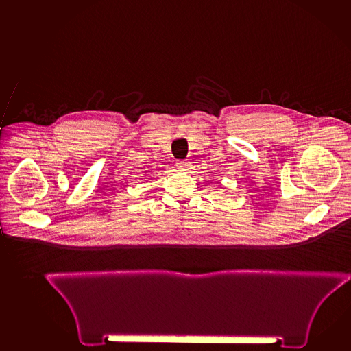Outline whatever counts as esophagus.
<instances>
[{
  "label": "esophagus",
  "mask_w": 351,
  "mask_h": 351,
  "mask_svg": "<svg viewBox=\"0 0 351 351\" xmlns=\"http://www.w3.org/2000/svg\"><path fill=\"white\" fill-rule=\"evenodd\" d=\"M176 164H178V168L180 171H186L187 168H189V162H186V160H178Z\"/></svg>",
  "instance_id": "esophagus-1"
}]
</instances>
